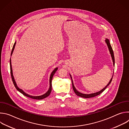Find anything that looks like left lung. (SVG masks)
I'll return each instance as SVG.
<instances>
[{"mask_svg": "<svg viewBox=\"0 0 129 129\" xmlns=\"http://www.w3.org/2000/svg\"><path fill=\"white\" fill-rule=\"evenodd\" d=\"M105 42L107 44V46H108V48L109 49V52L110 53V54H111V58H112V61H113V65L114 66V64H115V59H114V53H113V49H112V48L111 46V44H110V41L109 40V39H106L105 40ZM69 75L70 76V78L71 79V81H72V88L73 89V91H74L75 93L76 94V95H77L78 96H80V97H82V98H93V97H94V96H98L99 95V94H100L101 93H102L106 89V88L110 84V83H111V81H112V78H113V76L112 77V78L111 79V80H110L109 83L106 86V87L105 88H104L103 89H102L101 90H100V91L99 92H95V93H91V94H84V93H82L81 92H80L78 91L76 88H75V86H74V84H73V80H72V77H71V75L69 73Z\"/></svg>", "mask_w": 129, "mask_h": 129, "instance_id": "1", "label": "left lung"}]
</instances>
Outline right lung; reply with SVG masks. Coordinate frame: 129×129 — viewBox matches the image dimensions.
Here are the masks:
<instances>
[{
    "label": "right lung",
    "instance_id": "obj_1",
    "mask_svg": "<svg viewBox=\"0 0 129 129\" xmlns=\"http://www.w3.org/2000/svg\"><path fill=\"white\" fill-rule=\"evenodd\" d=\"M16 42L15 41L14 45H13V48H12V51H11V56H12V54H13V51L14 50V48H15V45H16ZM10 70H11V77H12V81H13V82L14 84V86L15 87V88H16V89L18 91H19L20 93H21L22 94H23L24 95L27 96V97H29L30 98H31L33 99H35V100H42L43 99H45L46 98V97H47L48 96H49L51 93V89H52V87H51V81H52V78H53V76L54 75V74L55 73V72H56L57 71V70H58V67H56V68H55L51 72V75H50V78H49V88L48 89V90L45 93H44V94L43 95H39V96H33V95H30L27 93H26V92H25L21 89H20L19 87H18L17 85V84L15 82V79H14V77L13 76V70H12V64H11V58H10Z\"/></svg>",
    "mask_w": 129,
    "mask_h": 129
}]
</instances>
